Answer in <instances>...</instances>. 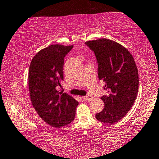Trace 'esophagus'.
<instances>
[{"instance_id": "obj_1", "label": "esophagus", "mask_w": 159, "mask_h": 159, "mask_svg": "<svg viewBox=\"0 0 159 159\" xmlns=\"http://www.w3.org/2000/svg\"><path fill=\"white\" fill-rule=\"evenodd\" d=\"M82 99H83L84 100H86V101H91V100L93 99L91 95H87V96L84 97H82Z\"/></svg>"}]
</instances>
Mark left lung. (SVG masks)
<instances>
[{"label":"left lung","mask_w":159,"mask_h":159,"mask_svg":"<svg viewBox=\"0 0 159 159\" xmlns=\"http://www.w3.org/2000/svg\"><path fill=\"white\" fill-rule=\"evenodd\" d=\"M98 62V76L104 83L107 95L102 97L104 107L96 114L97 120L113 124L126 115L135 102L139 89V73L130 52L121 44L107 38L86 42Z\"/></svg>","instance_id":"1"}]
</instances>
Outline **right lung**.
<instances>
[{
    "mask_svg": "<svg viewBox=\"0 0 159 159\" xmlns=\"http://www.w3.org/2000/svg\"><path fill=\"white\" fill-rule=\"evenodd\" d=\"M73 45L54 44L42 49L31 60L28 87L32 104L44 121L59 129L74 120L78 102L58 91L63 81L64 57Z\"/></svg>",
    "mask_w": 159,
    "mask_h": 159,
    "instance_id": "obj_1",
    "label": "right lung"
}]
</instances>
